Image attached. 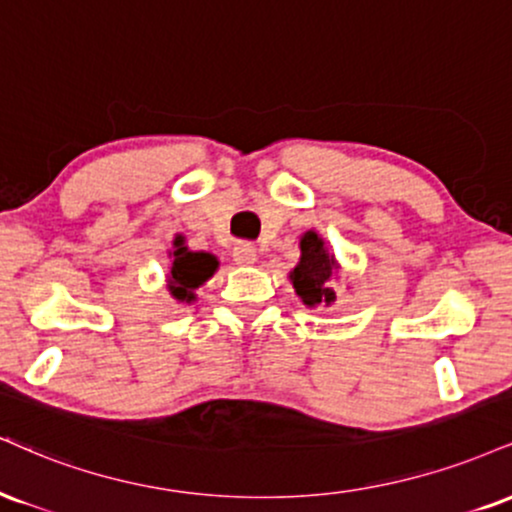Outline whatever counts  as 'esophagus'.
Returning a JSON list of instances; mask_svg holds the SVG:
<instances>
[{"instance_id": "obj_1", "label": "esophagus", "mask_w": 512, "mask_h": 512, "mask_svg": "<svg viewBox=\"0 0 512 512\" xmlns=\"http://www.w3.org/2000/svg\"><path fill=\"white\" fill-rule=\"evenodd\" d=\"M233 260L238 264H252L257 260V250L252 243H236V248H233Z\"/></svg>"}]
</instances>
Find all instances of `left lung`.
Returning a JSON list of instances; mask_svg holds the SVG:
<instances>
[{
    "instance_id": "left-lung-1",
    "label": "left lung",
    "mask_w": 512,
    "mask_h": 512,
    "mask_svg": "<svg viewBox=\"0 0 512 512\" xmlns=\"http://www.w3.org/2000/svg\"><path fill=\"white\" fill-rule=\"evenodd\" d=\"M300 262L291 272V281L295 293L300 295L305 305L315 307L319 303L331 305L336 300L334 288V269L336 262L324 248V240L317 236L315 231H307L303 240H300Z\"/></svg>"
}]
</instances>
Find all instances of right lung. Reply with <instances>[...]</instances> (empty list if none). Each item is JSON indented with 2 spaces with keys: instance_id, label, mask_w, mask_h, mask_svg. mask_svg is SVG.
Wrapping results in <instances>:
<instances>
[{
  "instance_id": "add662e5",
  "label": "right lung",
  "mask_w": 512,
  "mask_h": 512,
  "mask_svg": "<svg viewBox=\"0 0 512 512\" xmlns=\"http://www.w3.org/2000/svg\"><path fill=\"white\" fill-rule=\"evenodd\" d=\"M217 257L207 252H190L183 245V238L176 236L174 240V262H171L169 274V291L176 300H195V288L202 286L209 276L217 272Z\"/></svg>"
}]
</instances>
